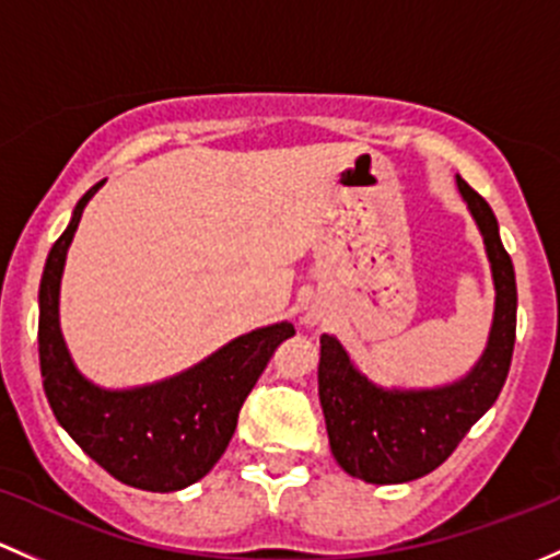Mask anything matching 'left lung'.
<instances>
[{"label": "left lung", "mask_w": 560, "mask_h": 560, "mask_svg": "<svg viewBox=\"0 0 560 560\" xmlns=\"http://www.w3.org/2000/svg\"><path fill=\"white\" fill-rule=\"evenodd\" d=\"M458 191L486 240L495 282L491 339L469 377L436 390H383L355 372L337 339L320 337L318 394L331 453L348 475L374 486L418 480L445 464L499 399L510 374L517 323L515 269L488 201L464 177H458Z\"/></svg>", "instance_id": "8db88e82"}]
</instances>
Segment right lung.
<instances>
[{
  "instance_id": "right-lung-1",
  "label": "right lung",
  "mask_w": 560,
  "mask_h": 560,
  "mask_svg": "<svg viewBox=\"0 0 560 560\" xmlns=\"http://www.w3.org/2000/svg\"><path fill=\"white\" fill-rule=\"evenodd\" d=\"M96 183L50 247L39 282V369L56 420L115 480L153 493L180 491L218 464L240 409L280 342L296 334L275 323L234 339L180 377L135 390H102L69 361L59 331V282L67 247Z\"/></svg>"
}]
</instances>
